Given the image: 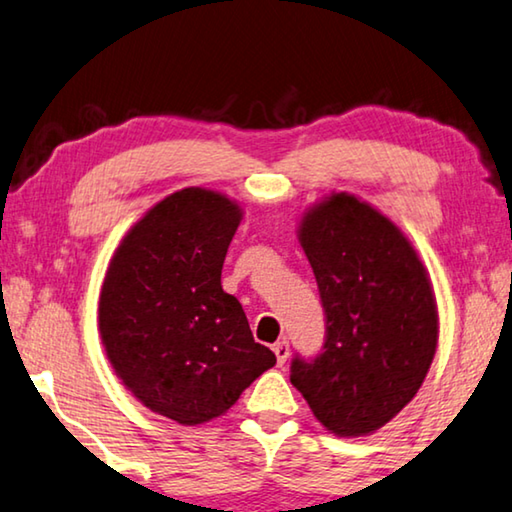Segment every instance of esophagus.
<instances>
[{
  "label": "esophagus",
  "instance_id": "obj_1",
  "mask_svg": "<svg viewBox=\"0 0 512 512\" xmlns=\"http://www.w3.org/2000/svg\"><path fill=\"white\" fill-rule=\"evenodd\" d=\"M272 350H274V355H277V364H279V366L286 364V359H288V355H290V348H288L286 338H283V341L274 343Z\"/></svg>",
  "mask_w": 512,
  "mask_h": 512
}]
</instances>
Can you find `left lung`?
Listing matches in <instances>:
<instances>
[{"instance_id": "1", "label": "left lung", "mask_w": 512, "mask_h": 512, "mask_svg": "<svg viewBox=\"0 0 512 512\" xmlns=\"http://www.w3.org/2000/svg\"><path fill=\"white\" fill-rule=\"evenodd\" d=\"M297 238L327 318L325 350L295 357L290 382L338 437L371 435L416 396L439 316L419 254L387 215L334 192L304 212Z\"/></svg>"}]
</instances>
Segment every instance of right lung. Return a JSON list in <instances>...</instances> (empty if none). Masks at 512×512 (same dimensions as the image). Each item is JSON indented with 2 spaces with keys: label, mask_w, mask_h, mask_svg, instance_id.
<instances>
[{
  "label": "right lung",
  "mask_w": 512,
  "mask_h": 512,
  "mask_svg": "<svg viewBox=\"0 0 512 512\" xmlns=\"http://www.w3.org/2000/svg\"><path fill=\"white\" fill-rule=\"evenodd\" d=\"M240 222L238 201L185 187L125 233L102 281L98 327L114 373L141 405L183 426L222 416L277 364L222 288Z\"/></svg>",
  "instance_id": "1"
}]
</instances>
